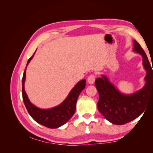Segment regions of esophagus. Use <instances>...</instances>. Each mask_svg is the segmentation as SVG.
Wrapping results in <instances>:
<instances>
[{
  "instance_id": "esophagus-1",
  "label": "esophagus",
  "mask_w": 153,
  "mask_h": 153,
  "mask_svg": "<svg viewBox=\"0 0 153 153\" xmlns=\"http://www.w3.org/2000/svg\"><path fill=\"white\" fill-rule=\"evenodd\" d=\"M96 76L94 75H91L87 78V82L89 84H93L95 81Z\"/></svg>"
}]
</instances>
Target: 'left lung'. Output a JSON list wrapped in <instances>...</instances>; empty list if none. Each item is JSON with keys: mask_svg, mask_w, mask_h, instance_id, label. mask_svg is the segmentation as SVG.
<instances>
[{"mask_svg": "<svg viewBox=\"0 0 153 153\" xmlns=\"http://www.w3.org/2000/svg\"><path fill=\"white\" fill-rule=\"evenodd\" d=\"M133 51L141 55L146 71V83L141 89L125 94L105 75L96 78L95 81L99 93L98 109L106 120L114 124H124L139 117L144 112L150 96L153 95V69L144 51L136 40H133Z\"/></svg>", "mask_w": 153, "mask_h": 153, "instance_id": "obj_1", "label": "left lung"}]
</instances>
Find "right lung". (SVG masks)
I'll return each instance as SVG.
<instances>
[{"mask_svg":"<svg viewBox=\"0 0 153 153\" xmlns=\"http://www.w3.org/2000/svg\"><path fill=\"white\" fill-rule=\"evenodd\" d=\"M35 53L28 60L27 66L33 58ZM27 66L22 78V97L25 107L32 118L43 126L52 129L59 128L66 124L75 112L78 97L84 89L86 80H82L78 82L69 92L66 98L60 105L51 108L42 109L37 107L30 102L25 91Z\"/></svg>","mask_w":153,"mask_h":153,"instance_id":"right-lung-1","label":"right lung"}]
</instances>
